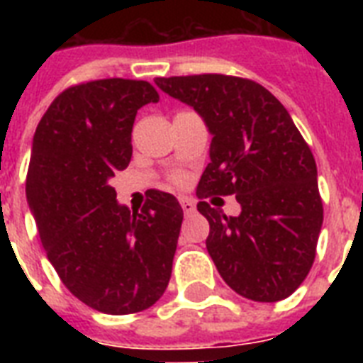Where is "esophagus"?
Instances as JSON below:
<instances>
[{"label": "esophagus", "instance_id": "obj_1", "mask_svg": "<svg viewBox=\"0 0 363 363\" xmlns=\"http://www.w3.org/2000/svg\"><path fill=\"white\" fill-rule=\"evenodd\" d=\"M181 207L184 211V215H192L194 211H196V203L188 198H181Z\"/></svg>", "mask_w": 363, "mask_h": 363}]
</instances>
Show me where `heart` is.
<instances>
[{
    "instance_id": "1",
    "label": "heart",
    "mask_w": 363,
    "mask_h": 363,
    "mask_svg": "<svg viewBox=\"0 0 363 363\" xmlns=\"http://www.w3.org/2000/svg\"><path fill=\"white\" fill-rule=\"evenodd\" d=\"M173 181H175V182H179V184H182V182L186 181V177H184V175H181V173H179V175H175V177H173Z\"/></svg>"
}]
</instances>
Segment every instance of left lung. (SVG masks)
Wrapping results in <instances>:
<instances>
[{"label": "left lung", "mask_w": 363, "mask_h": 363, "mask_svg": "<svg viewBox=\"0 0 363 363\" xmlns=\"http://www.w3.org/2000/svg\"><path fill=\"white\" fill-rule=\"evenodd\" d=\"M156 86L194 107L209 128L211 162L198 198L235 196L238 216L199 201L207 250L232 290L273 303L305 281L320 235L322 199L309 145L284 105L241 77H158Z\"/></svg>", "instance_id": "1"}]
</instances>
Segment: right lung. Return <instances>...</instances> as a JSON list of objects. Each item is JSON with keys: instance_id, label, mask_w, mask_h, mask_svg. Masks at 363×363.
<instances>
[{"instance_id": "add662e5", "label": "right lung", "mask_w": 363, "mask_h": 363, "mask_svg": "<svg viewBox=\"0 0 363 363\" xmlns=\"http://www.w3.org/2000/svg\"><path fill=\"white\" fill-rule=\"evenodd\" d=\"M158 99L147 81L82 82L54 99L33 135L26 198L48 262L75 298L107 315L148 309L171 277L175 196L148 190L130 211L111 186L130 164L137 111Z\"/></svg>"}]
</instances>
